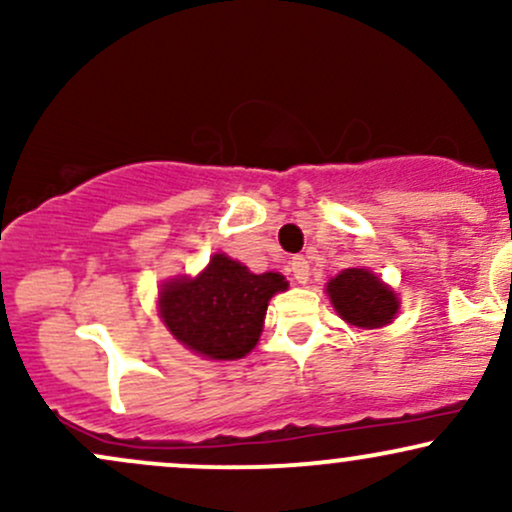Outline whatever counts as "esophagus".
Masks as SVG:
<instances>
[{"label": "esophagus", "instance_id": "esophagus-1", "mask_svg": "<svg viewBox=\"0 0 512 512\" xmlns=\"http://www.w3.org/2000/svg\"><path fill=\"white\" fill-rule=\"evenodd\" d=\"M289 267H291V272H293V279H296L298 284H308V279H310V264H308V260H305L303 255L291 257Z\"/></svg>", "mask_w": 512, "mask_h": 512}]
</instances>
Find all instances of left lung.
Returning <instances> with one entry per match:
<instances>
[{
  "instance_id": "left-lung-1",
  "label": "left lung",
  "mask_w": 512,
  "mask_h": 512,
  "mask_svg": "<svg viewBox=\"0 0 512 512\" xmlns=\"http://www.w3.org/2000/svg\"><path fill=\"white\" fill-rule=\"evenodd\" d=\"M327 296L339 317L361 330H378L395 320L397 293L370 269L351 267L327 281Z\"/></svg>"
}]
</instances>
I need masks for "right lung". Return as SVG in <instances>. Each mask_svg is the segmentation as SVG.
<instances>
[{
	"mask_svg": "<svg viewBox=\"0 0 512 512\" xmlns=\"http://www.w3.org/2000/svg\"><path fill=\"white\" fill-rule=\"evenodd\" d=\"M289 281L279 272L252 274L228 255H214L202 274L163 281L158 315L182 346L211 361H236L255 349L269 298Z\"/></svg>",
	"mask_w": 512,
	"mask_h": 512,
	"instance_id": "obj_1",
	"label": "right lung"
}]
</instances>
